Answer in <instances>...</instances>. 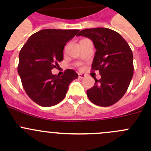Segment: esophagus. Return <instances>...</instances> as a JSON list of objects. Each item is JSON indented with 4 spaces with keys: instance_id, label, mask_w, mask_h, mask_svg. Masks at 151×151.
<instances>
[{
    "instance_id": "34e87169",
    "label": "esophagus",
    "mask_w": 151,
    "mask_h": 151,
    "mask_svg": "<svg viewBox=\"0 0 151 151\" xmlns=\"http://www.w3.org/2000/svg\"><path fill=\"white\" fill-rule=\"evenodd\" d=\"M85 76H86L85 75L82 74V73H78V78H84Z\"/></svg>"
}]
</instances>
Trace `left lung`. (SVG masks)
<instances>
[{
    "label": "left lung",
    "mask_w": 151,
    "mask_h": 151,
    "mask_svg": "<svg viewBox=\"0 0 151 151\" xmlns=\"http://www.w3.org/2000/svg\"><path fill=\"white\" fill-rule=\"evenodd\" d=\"M90 38L96 48L91 69L98 70L101 79L87 91L88 99L101 106L114 104L123 97L133 76V54L120 35L106 28L82 30L77 35Z\"/></svg>",
    "instance_id": "8db88e82"
}]
</instances>
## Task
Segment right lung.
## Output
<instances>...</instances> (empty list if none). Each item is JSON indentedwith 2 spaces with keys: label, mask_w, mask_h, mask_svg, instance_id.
Segmentation results:
<instances>
[{
  "label": "right lung",
  "mask_w": 151,
  "mask_h": 151,
  "mask_svg": "<svg viewBox=\"0 0 151 151\" xmlns=\"http://www.w3.org/2000/svg\"><path fill=\"white\" fill-rule=\"evenodd\" d=\"M78 29H43L31 35L19 54L18 73L24 90L31 99L42 106L59 104L69 85L78 78L73 69L61 76L51 70L63 60V49Z\"/></svg>",
  "instance_id": "obj_1"
}]
</instances>
